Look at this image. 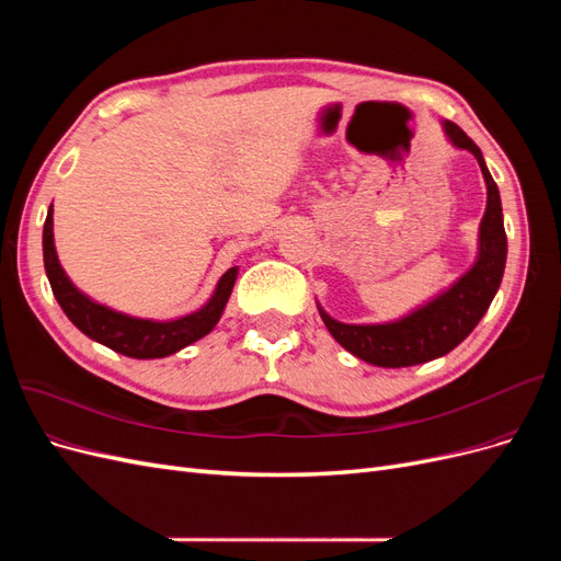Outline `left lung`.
I'll use <instances>...</instances> for the list:
<instances>
[{"instance_id":"8db88e82","label":"left lung","mask_w":561,"mask_h":561,"mask_svg":"<svg viewBox=\"0 0 561 561\" xmlns=\"http://www.w3.org/2000/svg\"><path fill=\"white\" fill-rule=\"evenodd\" d=\"M449 140L468 149L478 159L486 182V210L480 225V257L466 276L458 278L447 293L428 301L402 320L386 325H346L320 311L330 334L355 358L377 367H410L428 363L456 348L474 330L494 299L507 254L503 210L499 186L486 171L480 147L454 122H445Z\"/></svg>"}]
</instances>
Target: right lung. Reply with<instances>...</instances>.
<instances>
[{
	"label": "right lung",
	"mask_w": 561,
	"mask_h": 561,
	"mask_svg": "<svg viewBox=\"0 0 561 561\" xmlns=\"http://www.w3.org/2000/svg\"><path fill=\"white\" fill-rule=\"evenodd\" d=\"M44 268L60 309L83 334L91 336L98 344L138 360L165 358V355H171L184 346L198 342L201 336H206L217 325L219 316H222L229 295L233 290L236 276H239V268H229L227 274L219 278L217 290L206 307L178 320L154 322L116 313L103 307V304L91 301L87 295H81L70 283V278L65 276L54 245V206L48 208L44 222Z\"/></svg>",
	"instance_id": "right-lung-1"
}]
</instances>
